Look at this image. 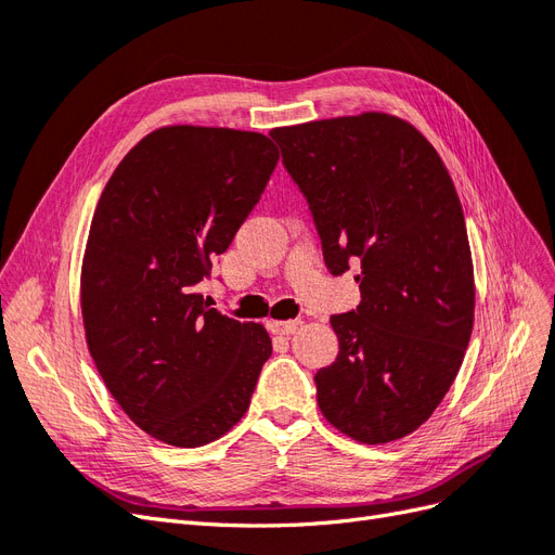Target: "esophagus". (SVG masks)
Returning <instances> with one entry per match:
<instances>
[{"label": "esophagus", "mask_w": 555, "mask_h": 555, "mask_svg": "<svg viewBox=\"0 0 555 555\" xmlns=\"http://www.w3.org/2000/svg\"><path fill=\"white\" fill-rule=\"evenodd\" d=\"M298 326H300V319H284V322H278V319H273V322H268V328H271L278 335H289Z\"/></svg>", "instance_id": "esophagus-1"}]
</instances>
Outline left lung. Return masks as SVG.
<instances>
[{
    "instance_id": "8db88e82",
    "label": "left lung",
    "mask_w": 555,
    "mask_h": 555,
    "mask_svg": "<svg viewBox=\"0 0 555 555\" xmlns=\"http://www.w3.org/2000/svg\"><path fill=\"white\" fill-rule=\"evenodd\" d=\"M271 137L308 198L333 275L359 266L357 310L333 314L338 359L314 375L319 410L363 444L405 438L459 375L475 271L456 188L410 122L361 113Z\"/></svg>"
}]
</instances>
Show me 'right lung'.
<instances>
[{
	"mask_svg": "<svg viewBox=\"0 0 555 555\" xmlns=\"http://www.w3.org/2000/svg\"><path fill=\"white\" fill-rule=\"evenodd\" d=\"M278 159L257 131L162 127L129 150L99 198L80 271L86 340L117 405L155 440L204 447L249 408L271 338L210 308L196 284Z\"/></svg>",
	"mask_w": 555,
	"mask_h": 555,
	"instance_id": "1",
	"label": "right lung"
}]
</instances>
